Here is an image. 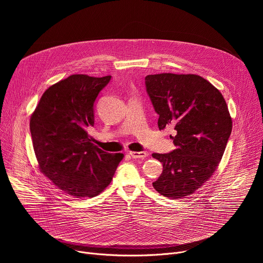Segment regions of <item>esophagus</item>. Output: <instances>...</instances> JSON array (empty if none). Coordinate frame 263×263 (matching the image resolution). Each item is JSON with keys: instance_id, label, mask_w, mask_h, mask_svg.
Segmentation results:
<instances>
[{"instance_id": "34e87169", "label": "esophagus", "mask_w": 263, "mask_h": 263, "mask_svg": "<svg viewBox=\"0 0 263 263\" xmlns=\"http://www.w3.org/2000/svg\"><path fill=\"white\" fill-rule=\"evenodd\" d=\"M129 154L132 158H135V159H144L147 156L146 152H130Z\"/></svg>"}]
</instances>
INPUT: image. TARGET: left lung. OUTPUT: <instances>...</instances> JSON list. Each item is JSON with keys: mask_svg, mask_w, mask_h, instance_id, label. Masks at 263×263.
I'll list each match as a JSON object with an SVG mask.
<instances>
[{"mask_svg": "<svg viewBox=\"0 0 263 263\" xmlns=\"http://www.w3.org/2000/svg\"><path fill=\"white\" fill-rule=\"evenodd\" d=\"M146 92L159 116L158 128L172 127L176 148L152 156L163 165L154 189L168 199L191 196L213 175L232 131L222 95L194 73L147 74Z\"/></svg>", "mask_w": 263, "mask_h": 263, "instance_id": "left-lung-1", "label": "left lung"}]
</instances>
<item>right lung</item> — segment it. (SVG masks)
<instances>
[{
  "instance_id": "1",
  "label": "right lung",
  "mask_w": 263,
  "mask_h": 263,
  "mask_svg": "<svg viewBox=\"0 0 263 263\" xmlns=\"http://www.w3.org/2000/svg\"><path fill=\"white\" fill-rule=\"evenodd\" d=\"M111 76L71 74L50 86L30 119L41 172L73 198H93L110 184L124 154L104 152L91 142L93 104Z\"/></svg>"
}]
</instances>
